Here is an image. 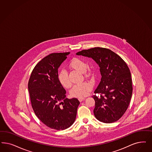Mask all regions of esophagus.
<instances>
[{
  "label": "esophagus",
  "instance_id": "esophagus-1",
  "mask_svg": "<svg viewBox=\"0 0 152 152\" xmlns=\"http://www.w3.org/2000/svg\"><path fill=\"white\" fill-rule=\"evenodd\" d=\"M85 100V98H79V100L80 102H83V100Z\"/></svg>",
  "mask_w": 152,
  "mask_h": 152
}]
</instances>
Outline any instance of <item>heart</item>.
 Returning <instances> with one entry per match:
<instances>
[{
  "mask_svg": "<svg viewBox=\"0 0 152 152\" xmlns=\"http://www.w3.org/2000/svg\"><path fill=\"white\" fill-rule=\"evenodd\" d=\"M69 66L73 69L85 72L87 68V64L83 60L79 58H73L69 62ZM58 80L59 83L64 88H68L71 85V82L68 77V73L64 70L62 69L58 74ZM93 88V84L90 82H84L81 84H76L70 90V94L73 97L83 98L88 94L89 91Z\"/></svg>",
  "mask_w": 152,
  "mask_h": 152,
  "instance_id": "obj_1",
  "label": "heart"
}]
</instances>
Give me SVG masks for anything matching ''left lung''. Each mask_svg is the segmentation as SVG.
<instances>
[{
	"label": "left lung",
	"instance_id": "obj_1",
	"mask_svg": "<svg viewBox=\"0 0 152 152\" xmlns=\"http://www.w3.org/2000/svg\"><path fill=\"white\" fill-rule=\"evenodd\" d=\"M76 55L91 58L100 67L101 80L95 94L94 114L97 120L106 124L118 120L127 110L132 93L130 69L121 58L103 48L83 50Z\"/></svg>",
	"mask_w": 152,
	"mask_h": 152
}]
</instances>
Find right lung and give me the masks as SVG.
Wrapping results in <instances>:
<instances>
[{
	"mask_svg": "<svg viewBox=\"0 0 152 152\" xmlns=\"http://www.w3.org/2000/svg\"><path fill=\"white\" fill-rule=\"evenodd\" d=\"M70 53H52L37 64L28 83L35 115L48 127L64 130L75 122L80 102L66 98V91L58 80V70Z\"/></svg>",
	"mask_w": 152,
	"mask_h": 152,
	"instance_id": "1",
	"label": "right lung"
}]
</instances>
